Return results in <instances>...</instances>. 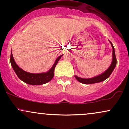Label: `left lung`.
Masks as SVG:
<instances>
[{
    "label": "left lung",
    "mask_w": 129,
    "mask_h": 129,
    "mask_svg": "<svg viewBox=\"0 0 129 129\" xmlns=\"http://www.w3.org/2000/svg\"><path fill=\"white\" fill-rule=\"evenodd\" d=\"M110 42L111 45H112V48H113V53H112V55H113V59H112V62L111 63L110 66L109 67V69H108L106 72H104L103 73H102L101 75H98V76H95V77H93L92 78L84 79V78H79V77H78L77 76H75V78H76L79 82L85 84H91L98 83V82H102V81H104V80L107 79V78L110 76V75L112 74V72L113 71V70L115 68V66H116V56H115V49H114L113 44H112V43L110 41Z\"/></svg>",
    "instance_id": "left-lung-1"
}]
</instances>
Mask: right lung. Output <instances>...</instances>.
<instances>
[{
    "label": "right lung",
    "instance_id": "1",
    "mask_svg": "<svg viewBox=\"0 0 129 129\" xmlns=\"http://www.w3.org/2000/svg\"><path fill=\"white\" fill-rule=\"evenodd\" d=\"M62 56L63 54L59 56L56 59L54 65L48 72L42 73H31L23 70L16 64L14 58H13L12 52H11V56H10V62H11V65L13 70L20 80H22V81H23L26 84H29V85H42V84L47 83L53 79V76H54L55 67L59 60L60 57Z\"/></svg>",
    "mask_w": 129,
    "mask_h": 129
}]
</instances>
